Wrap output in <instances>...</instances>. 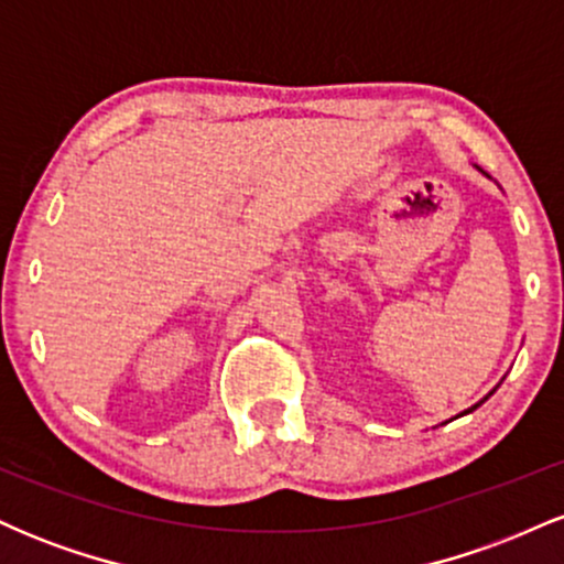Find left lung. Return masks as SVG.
<instances>
[{
    "label": "left lung",
    "instance_id": "1",
    "mask_svg": "<svg viewBox=\"0 0 564 564\" xmlns=\"http://www.w3.org/2000/svg\"><path fill=\"white\" fill-rule=\"evenodd\" d=\"M475 408H477V405H475ZM475 408H469V411H475Z\"/></svg>",
    "mask_w": 564,
    "mask_h": 564
}]
</instances>
